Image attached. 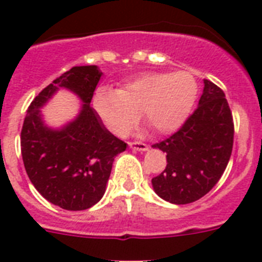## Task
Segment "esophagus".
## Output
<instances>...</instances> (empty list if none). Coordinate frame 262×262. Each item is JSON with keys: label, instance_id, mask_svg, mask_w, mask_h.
<instances>
[{"label": "esophagus", "instance_id": "obj_1", "mask_svg": "<svg viewBox=\"0 0 262 262\" xmlns=\"http://www.w3.org/2000/svg\"><path fill=\"white\" fill-rule=\"evenodd\" d=\"M129 146H130L132 149H136V150H140V151L148 150V145L144 144V142H140V141L129 142Z\"/></svg>", "mask_w": 262, "mask_h": 262}]
</instances>
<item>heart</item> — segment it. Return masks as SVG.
<instances>
[{
    "mask_svg": "<svg viewBox=\"0 0 262 262\" xmlns=\"http://www.w3.org/2000/svg\"><path fill=\"white\" fill-rule=\"evenodd\" d=\"M197 83L188 72L144 73L118 90L100 88L93 96L94 111L105 126L125 137L142 121L158 135L177 130L194 105Z\"/></svg>",
    "mask_w": 262,
    "mask_h": 262,
    "instance_id": "heart-1",
    "label": "heart"
}]
</instances>
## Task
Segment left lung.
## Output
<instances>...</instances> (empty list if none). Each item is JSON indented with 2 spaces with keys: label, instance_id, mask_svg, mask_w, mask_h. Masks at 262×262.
Instances as JSON below:
<instances>
[{
  "label": "left lung",
  "instance_id": "left-lung-1",
  "mask_svg": "<svg viewBox=\"0 0 262 262\" xmlns=\"http://www.w3.org/2000/svg\"><path fill=\"white\" fill-rule=\"evenodd\" d=\"M234 125L225 94L204 80L199 106L179 130L153 148L166 153L165 170L151 179L165 201L184 205L212 190L221 179L233 149Z\"/></svg>",
  "mask_w": 262,
  "mask_h": 262
}]
</instances>
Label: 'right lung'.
Listing matches in <instances>:
<instances>
[{
    "instance_id": "obj_1",
    "label": "right lung",
    "mask_w": 262,
    "mask_h": 262,
    "mask_svg": "<svg viewBox=\"0 0 262 262\" xmlns=\"http://www.w3.org/2000/svg\"><path fill=\"white\" fill-rule=\"evenodd\" d=\"M101 74L96 65L72 68L39 92L24 120L21 155L28 177L43 199L62 209L85 210L97 204L114 157L126 149L90 106ZM60 87L76 93L83 107L76 120L54 131L43 124L39 107Z\"/></svg>"
}]
</instances>
